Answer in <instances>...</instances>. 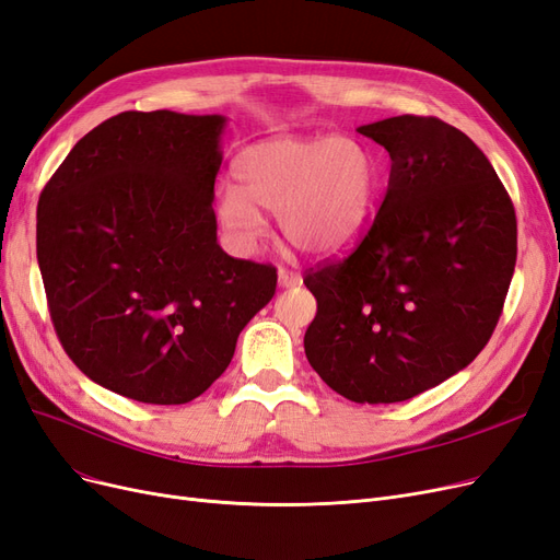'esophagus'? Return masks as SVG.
<instances>
[{"mask_svg": "<svg viewBox=\"0 0 560 560\" xmlns=\"http://www.w3.org/2000/svg\"><path fill=\"white\" fill-rule=\"evenodd\" d=\"M278 282H280V287H296V284L303 282V278L296 271H287V268H280V271H278Z\"/></svg>", "mask_w": 560, "mask_h": 560, "instance_id": "34e87169", "label": "esophagus"}]
</instances>
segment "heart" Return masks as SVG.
<instances>
[{"mask_svg":"<svg viewBox=\"0 0 560 560\" xmlns=\"http://www.w3.org/2000/svg\"><path fill=\"white\" fill-rule=\"evenodd\" d=\"M234 178L236 187L220 191L218 215L241 249L257 247L266 229L259 210H268L287 241L334 255L369 220L380 164L357 139L284 137L241 150Z\"/></svg>","mask_w":560,"mask_h":560,"instance_id":"1","label":"heart"}]
</instances>
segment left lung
<instances>
[{
	"label": "left lung",
	"instance_id": "1",
	"mask_svg": "<svg viewBox=\"0 0 560 560\" xmlns=\"http://www.w3.org/2000/svg\"><path fill=\"white\" fill-rule=\"evenodd\" d=\"M359 133L389 152L387 195L350 255L305 273L317 315L303 345L340 396L398 402L485 350L514 273L516 215L460 129L398 115Z\"/></svg>",
	"mask_w": 560,
	"mask_h": 560
}]
</instances>
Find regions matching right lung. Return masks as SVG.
<instances>
[{
	"instance_id": "right-lung-1",
	"label": "right lung",
	"mask_w": 560,
	"mask_h": 560,
	"mask_svg": "<svg viewBox=\"0 0 560 560\" xmlns=\"http://www.w3.org/2000/svg\"><path fill=\"white\" fill-rule=\"evenodd\" d=\"M224 122L113 115L38 197L36 259L55 334L92 382L139 402L201 396L276 294V266L234 259L218 243Z\"/></svg>"
}]
</instances>
